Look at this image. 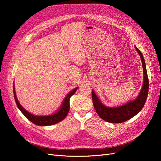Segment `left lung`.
Wrapping results in <instances>:
<instances>
[{
  "label": "left lung",
  "mask_w": 161,
  "mask_h": 161,
  "mask_svg": "<svg viewBox=\"0 0 161 161\" xmlns=\"http://www.w3.org/2000/svg\"><path fill=\"white\" fill-rule=\"evenodd\" d=\"M135 48L140 56L144 72L142 88L135 100L129 101L128 103L119 107L109 108V107L105 106L102 103L95 95V92L92 91V99L95 111L101 119L108 121V122L118 124L131 119L138 114L141 109L143 108L145 102L147 101L148 93V79L147 68H146L145 61L142 53L136 46Z\"/></svg>",
  "instance_id": "left-lung-1"
}]
</instances>
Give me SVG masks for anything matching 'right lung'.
<instances>
[{
    "mask_svg": "<svg viewBox=\"0 0 161 161\" xmlns=\"http://www.w3.org/2000/svg\"><path fill=\"white\" fill-rule=\"evenodd\" d=\"M78 87H76L75 89L71 91L67 95V96L65 97L64 100L62 102L60 108L56 114L50 115H43V116L33 115L23 108L21 105L19 103V102L18 101V99L17 98L14 85H13V92H14V99H15L16 104L18 107V108L22 112V114L34 124H36L37 125L46 126V125H51L56 124L58 122H60V121H61L66 118L70 109V98L72 95L75 94V92L76 91Z\"/></svg>",
    "mask_w": 161,
    "mask_h": 161,
    "instance_id": "1",
    "label": "right lung"
}]
</instances>
